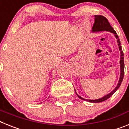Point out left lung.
Segmentation results:
<instances>
[{
    "mask_svg": "<svg viewBox=\"0 0 129 129\" xmlns=\"http://www.w3.org/2000/svg\"><path fill=\"white\" fill-rule=\"evenodd\" d=\"M109 31V32H111L112 34H113L115 36V37L117 39V43H118V45L119 46V50H120V53H121V57H120V61H119V64H120V77H119V81H118V85L117 86L115 87L114 89L111 92H110L109 94H107L105 96L102 97V98H100L98 99H95V100H88V99L83 98L82 97H81L80 95H79L78 94L76 93V90H75V92H76V94H77V96L79 97V98L81 99V100H84V101H87L91 102V103H100V102H102V101H104L105 100H107V99H109L110 97H111L112 95L114 94L116 91L118 89L120 86L121 84L122 83L123 79V76H124V72H125V65H124V55L123 52L122 51V48H121V43L120 41H119V37L118 35H117L116 32L115 31L114 29H113V28L109 24V21L106 19L105 17L101 15H95V19H94V24L93 25V27H92V32H98V31Z\"/></svg>",
    "mask_w": 129,
    "mask_h": 129,
    "instance_id": "1",
    "label": "left lung"
}]
</instances>
